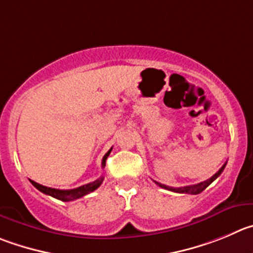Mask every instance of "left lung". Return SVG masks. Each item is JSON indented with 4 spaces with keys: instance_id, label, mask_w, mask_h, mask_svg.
Listing matches in <instances>:
<instances>
[{
    "instance_id": "left-lung-1",
    "label": "left lung",
    "mask_w": 253,
    "mask_h": 253,
    "mask_svg": "<svg viewBox=\"0 0 253 253\" xmlns=\"http://www.w3.org/2000/svg\"><path fill=\"white\" fill-rule=\"evenodd\" d=\"M226 167V164L223 165L221 169H218V171L216 172V173L213 174V176L211 177V178H209V180L204 181V182L201 183H197V185H192V186H185V187H169V186H166V185H162V183H159V182H155L157 183V185L160 186V187L162 188H166V190L169 191H173V192H178V193H190V195H197V193H201L202 191L205 190L206 187H209L210 185H211L212 182H213L214 180H216L217 177L219 176V174L222 173V171L225 169Z\"/></svg>"
}]
</instances>
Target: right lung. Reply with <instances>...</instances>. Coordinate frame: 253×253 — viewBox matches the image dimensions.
<instances>
[{
    "label": "right lung",
    "instance_id": "1",
    "mask_svg": "<svg viewBox=\"0 0 253 253\" xmlns=\"http://www.w3.org/2000/svg\"><path fill=\"white\" fill-rule=\"evenodd\" d=\"M111 151H112V148H111V150L108 151L105 156H103L102 169L106 166V160H107V157H108V155L111 153ZM102 181H103V176H101L100 178H97V180L93 181V182L87 183V185L81 186V187L73 188V190H57V188L46 187V186L40 185V183L35 182V181H31V183H32V185H34L37 190L41 191V192L46 193V195H48V196H52V197L57 198V200H60V201L68 202V201H73V200H77V198L84 197V196H86L87 193H89V192H93L94 190H97V188L100 187L101 183H102Z\"/></svg>",
    "mask_w": 253,
    "mask_h": 253
}]
</instances>
